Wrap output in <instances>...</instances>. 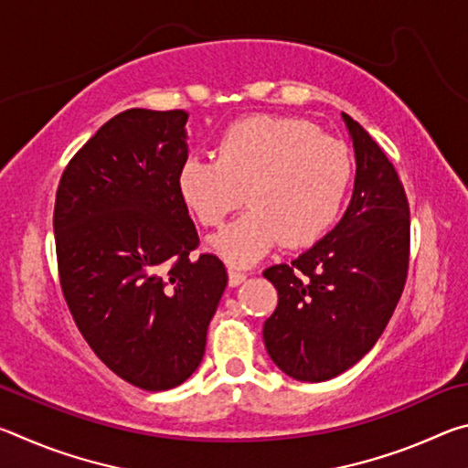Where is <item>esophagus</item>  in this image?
Instances as JSON below:
<instances>
[{
    "mask_svg": "<svg viewBox=\"0 0 468 468\" xmlns=\"http://www.w3.org/2000/svg\"><path fill=\"white\" fill-rule=\"evenodd\" d=\"M248 279L243 272H237V271H229V287H239V284Z\"/></svg>",
    "mask_w": 468,
    "mask_h": 468,
    "instance_id": "1",
    "label": "esophagus"
}]
</instances>
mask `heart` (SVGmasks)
<instances>
[{
  "label": "heart",
  "mask_w": 468,
  "mask_h": 468,
  "mask_svg": "<svg viewBox=\"0 0 468 468\" xmlns=\"http://www.w3.org/2000/svg\"><path fill=\"white\" fill-rule=\"evenodd\" d=\"M353 163L343 142L295 117L253 115L229 125L218 158L189 156L179 194L196 218L217 227L245 200L251 208L210 239L233 266H253L282 241L307 248L343 208Z\"/></svg>",
  "instance_id": "1"
}]
</instances>
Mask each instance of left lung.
I'll list each match as a JSON object with an SVG mask.
<instances>
[{"label": "left lung", "mask_w": 468, "mask_h": 468, "mask_svg": "<svg viewBox=\"0 0 468 468\" xmlns=\"http://www.w3.org/2000/svg\"><path fill=\"white\" fill-rule=\"evenodd\" d=\"M355 148V187L332 231L264 276L279 305L264 322L271 359L299 382H326L382 336L405 289L410 218L405 187L384 150L343 113Z\"/></svg>", "instance_id": "1"}]
</instances>
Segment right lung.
I'll list each match as a JSON object with an SVG mask.
<instances>
[{
  "label": "right lung",
  "instance_id": "obj_1",
  "mask_svg": "<svg viewBox=\"0 0 468 468\" xmlns=\"http://www.w3.org/2000/svg\"><path fill=\"white\" fill-rule=\"evenodd\" d=\"M187 113L128 109L78 150L55 196L63 297L105 366L148 392L184 384L204 357L227 271L200 253L179 194Z\"/></svg>",
  "mask_w": 468,
  "mask_h": 468
}]
</instances>
